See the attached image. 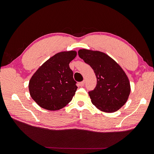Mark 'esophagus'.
I'll list each match as a JSON object with an SVG mask.
<instances>
[{
	"label": "esophagus",
	"mask_w": 154,
	"mask_h": 154,
	"mask_svg": "<svg viewBox=\"0 0 154 154\" xmlns=\"http://www.w3.org/2000/svg\"><path fill=\"white\" fill-rule=\"evenodd\" d=\"M80 85L81 87H83L84 85H85V80H83V81H82L81 82H80Z\"/></svg>",
	"instance_id": "esophagus-1"
}]
</instances>
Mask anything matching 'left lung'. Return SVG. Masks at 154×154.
<instances>
[{
    "instance_id": "1",
    "label": "left lung",
    "mask_w": 154,
    "mask_h": 154,
    "mask_svg": "<svg viewBox=\"0 0 154 154\" xmlns=\"http://www.w3.org/2000/svg\"><path fill=\"white\" fill-rule=\"evenodd\" d=\"M78 54L92 67L97 78L94 89L88 91L92 103L105 112L118 110L125 103L131 92L130 82L124 71L103 52L80 49Z\"/></svg>"
}]
</instances>
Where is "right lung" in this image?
Here are the masks:
<instances>
[{"mask_svg":"<svg viewBox=\"0 0 154 154\" xmlns=\"http://www.w3.org/2000/svg\"><path fill=\"white\" fill-rule=\"evenodd\" d=\"M76 55L74 51L56 54L32 77L29 84L30 94L40 107L57 110L72 100L77 86L69 63Z\"/></svg>","mask_w":154,"mask_h":154,"instance_id":"add662e5","label":"right lung"}]
</instances>
